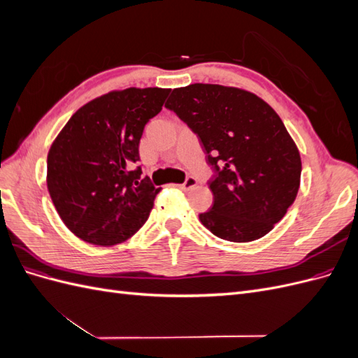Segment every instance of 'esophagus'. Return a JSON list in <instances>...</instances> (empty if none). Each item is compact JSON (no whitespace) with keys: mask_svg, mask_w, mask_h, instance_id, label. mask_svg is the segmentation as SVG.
<instances>
[{"mask_svg":"<svg viewBox=\"0 0 358 358\" xmlns=\"http://www.w3.org/2000/svg\"><path fill=\"white\" fill-rule=\"evenodd\" d=\"M196 185H197V179L194 178V176H188V178L185 179V182L180 183V185H178V188H180V189H183V191H189V189H192Z\"/></svg>","mask_w":358,"mask_h":358,"instance_id":"34e87169","label":"esophagus"}]
</instances>
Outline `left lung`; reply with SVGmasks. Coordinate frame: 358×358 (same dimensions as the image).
<instances>
[{
  "mask_svg": "<svg viewBox=\"0 0 358 358\" xmlns=\"http://www.w3.org/2000/svg\"><path fill=\"white\" fill-rule=\"evenodd\" d=\"M166 107L197 134L213 170V206L201 224L230 242L266 236L294 203L301 175L278 113L251 92L206 83L173 90Z\"/></svg>",
  "mask_w": 358,
  "mask_h": 358,
  "instance_id": "1",
  "label": "left lung"
}]
</instances>
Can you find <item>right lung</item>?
<instances>
[{
	"mask_svg": "<svg viewBox=\"0 0 358 358\" xmlns=\"http://www.w3.org/2000/svg\"><path fill=\"white\" fill-rule=\"evenodd\" d=\"M169 92L128 88L106 94L80 107L50 146V199L79 239L113 246L149 218L161 188L142 179L138 143Z\"/></svg>",
	"mask_w": 358,
	"mask_h": 358,
	"instance_id": "1",
	"label": "right lung"
}]
</instances>
